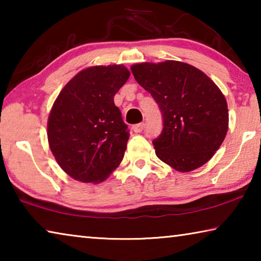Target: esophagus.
<instances>
[{"label":"esophagus","instance_id":"obj_1","mask_svg":"<svg viewBox=\"0 0 261 261\" xmlns=\"http://www.w3.org/2000/svg\"><path fill=\"white\" fill-rule=\"evenodd\" d=\"M144 129H145V123H139V124H136L132 126V130L137 132V134H139V132H141Z\"/></svg>","mask_w":261,"mask_h":261}]
</instances>
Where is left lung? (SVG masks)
Segmentation results:
<instances>
[{
	"label": "left lung",
	"mask_w": 261,
	"mask_h": 261,
	"mask_svg": "<svg viewBox=\"0 0 261 261\" xmlns=\"http://www.w3.org/2000/svg\"><path fill=\"white\" fill-rule=\"evenodd\" d=\"M131 71L161 110L163 127L153 140L158 158L182 173L211 160L229 122L226 98L215 83L178 61L135 64Z\"/></svg>",
	"instance_id": "8db88e82"
}]
</instances>
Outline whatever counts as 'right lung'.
<instances>
[{"label":"right lung","mask_w":261,"mask_h":261,"mask_svg":"<svg viewBox=\"0 0 261 261\" xmlns=\"http://www.w3.org/2000/svg\"><path fill=\"white\" fill-rule=\"evenodd\" d=\"M124 65L78 72L55 100L47 136L57 163L73 179L102 182L120 166L129 140L114 96L129 79Z\"/></svg>","instance_id":"right-lung-1"}]
</instances>
